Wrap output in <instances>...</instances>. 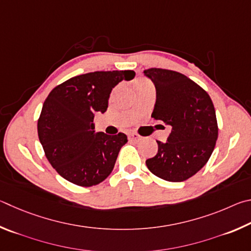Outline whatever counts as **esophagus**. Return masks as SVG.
<instances>
[{"label":"esophagus","mask_w":251,"mask_h":251,"mask_svg":"<svg viewBox=\"0 0 251 251\" xmlns=\"http://www.w3.org/2000/svg\"><path fill=\"white\" fill-rule=\"evenodd\" d=\"M129 139L132 140V141H139V140L141 139V137H140V135L138 133H135V132H130L129 133Z\"/></svg>","instance_id":"obj_1"}]
</instances>
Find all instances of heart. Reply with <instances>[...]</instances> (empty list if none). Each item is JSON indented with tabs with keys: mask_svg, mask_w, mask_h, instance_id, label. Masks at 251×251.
I'll return each instance as SVG.
<instances>
[{
	"mask_svg": "<svg viewBox=\"0 0 251 251\" xmlns=\"http://www.w3.org/2000/svg\"><path fill=\"white\" fill-rule=\"evenodd\" d=\"M143 81H146V80H138L137 82H143ZM137 82H135V83H137Z\"/></svg>",
	"mask_w": 251,
	"mask_h": 251,
	"instance_id": "b5f03b06",
	"label": "heart"
}]
</instances>
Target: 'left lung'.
I'll use <instances>...</instances> for the list:
<instances>
[{
	"label": "left lung",
	"instance_id": "1",
	"mask_svg": "<svg viewBox=\"0 0 251 251\" xmlns=\"http://www.w3.org/2000/svg\"><path fill=\"white\" fill-rule=\"evenodd\" d=\"M156 89L152 118L172 126L168 141L146 164L155 176L183 182L207 163L218 137L213 101L203 88L185 75L163 68L144 70Z\"/></svg>",
	"mask_w": 251,
	"mask_h": 251
}]
</instances>
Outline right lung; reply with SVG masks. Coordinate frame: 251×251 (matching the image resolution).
I'll return each mask as SVG.
<instances>
[{
    "label": "right lung",
    "instance_id": "obj_1",
    "mask_svg": "<svg viewBox=\"0 0 251 251\" xmlns=\"http://www.w3.org/2000/svg\"><path fill=\"white\" fill-rule=\"evenodd\" d=\"M133 70L94 72L56 86L43 104L37 132L50 165L78 186L97 185L112 172L119 151L128 142L119 132H95V112H104L111 90L131 80Z\"/></svg>",
    "mask_w": 251,
    "mask_h": 251
}]
</instances>
